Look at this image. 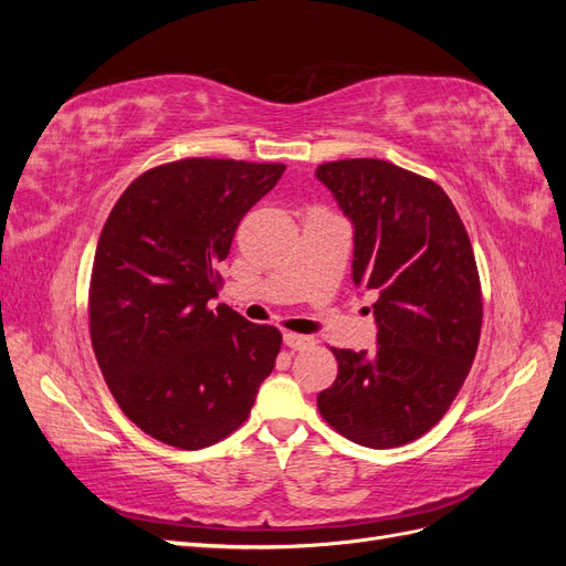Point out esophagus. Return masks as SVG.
Returning a JSON list of instances; mask_svg holds the SVG:
<instances>
[{
	"mask_svg": "<svg viewBox=\"0 0 566 566\" xmlns=\"http://www.w3.org/2000/svg\"><path fill=\"white\" fill-rule=\"evenodd\" d=\"M283 342H285V347H290L293 352H302V349L314 347V337L297 335V333H285Z\"/></svg>",
	"mask_w": 566,
	"mask_h": 566,
	"instance_id": "esophagus-1",
	"label": "esophagus"
}]
</instances>
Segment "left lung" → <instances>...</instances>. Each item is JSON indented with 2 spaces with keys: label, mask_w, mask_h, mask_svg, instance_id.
<instances>
[{
  "label": "left lung",
  "mask_w": 566,
  "mask_h": 566,
  "mask_svg": "<svg viewBox=\"0 0 566 566\" xmlns=\"http://www.w3.org/2000/svg\"><path fill=\"white\" fill-rule=\"evenodd\" d=\"M354 229V285L378 295L375 352L333 349L337 380L318 394L331 427L368 449L422 437L447 413L482 333L470 235L443 188L375 158L316 167Z\"/></svg>",
  "instance_id": "left-lung-1"
}]
</instances>
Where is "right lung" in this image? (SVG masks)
<instances>
[{
  "label": "right lung",
  "instance_id": "add662e5",
  "mask_svg": "<svg viewBox=\"0 0 566 566\" xmlns=\"http://www.w3.org/2000/svg\"><path fill=\"white\" fill-rule=\"evenodd\" d=\"M285 165L188 158L148 169L101 231L90 333L123 413L169 447L198 451L250 416L281 333L210 300L238 221Z\"/></svg>",
  "mask_w": 566,
  "mask_h": 566
}]
</instances>
